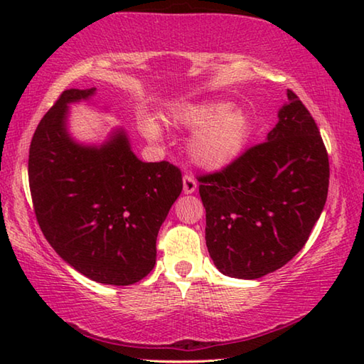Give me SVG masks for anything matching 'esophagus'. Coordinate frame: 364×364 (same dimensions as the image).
Instances as JSON below:
<instances>
[{"label":"esophagus","mask_w":364,"mask_h":364,"mask_svg":"<svg viewBox=\"0 0 364 364\" xmlns=\"http://www.w3.org/2000/svg\"><path fill=\"white\" fill-rule=\"evenodd\" d=\"M197 189V181L193 175H184L183 176V191L184 194H191Z\"/></svg>","instance_id":"esophagus-1"}]
</instances>
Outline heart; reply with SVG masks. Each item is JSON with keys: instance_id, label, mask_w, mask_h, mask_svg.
Listing matches in <instances>:
<instances>
[{"instance_id": "b5f03b06", "label": "heart", "mask_w": 364, "mask_h": 364, "mask_svg": "<svg viewBox=\"0 0 364 364\" xmlns=\"http://www.w3.org/2000/svg\"><path fill=\"white\" fill-rule=\"evenodd\" d=\"M170 123L196 130L189 141V156L197 165L210 170L234 162L252 134L250 117L225 101L183 104L171 110ZM143 132L149 138L159 136V128L151 120L143 123Z\"/></svg>"}]
</instances>
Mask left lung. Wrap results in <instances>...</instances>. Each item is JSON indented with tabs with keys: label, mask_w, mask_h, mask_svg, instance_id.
I'll return each instance as SVG.
<instances>
[{
	"label": "left lung",
	"mask_w": 364,
	"mask_h": 364,
	"mask_svg": "<svg viewBox=\"0 0 364 364\" xmlns=\"http://www.w3.org/2000/svg\"><path fill=\"white\" fill-rule=\"evenodd\" d=\"M278 117L264 143L197 176L208 254L231 278L257 279L291 262L328 199L329 157L315 119L291 90Z\"/></svg>",
	"instance_id": "1"
}]
</instances>
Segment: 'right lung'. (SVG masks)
<instances>
[{"mask_svg": "<svg viewBox=\"0 0 364 364\" xmlns=\"http://www.w3.org/2000/svg\"><path fill=\"white\" fill-rule=\"evenodd\" d=\"M95 91L65 90L38 123L28 152L30 194L63 260L96 282L130 286L156 264L157 234L181 194V170L167 160L141 162L123 130L101 147L72 141L67 104Z\"/></svg>", "mask_w": 364, "mask_h": 364, "instance_id": "right-lung-1", "label": "right lung"}]
</instances>
